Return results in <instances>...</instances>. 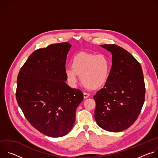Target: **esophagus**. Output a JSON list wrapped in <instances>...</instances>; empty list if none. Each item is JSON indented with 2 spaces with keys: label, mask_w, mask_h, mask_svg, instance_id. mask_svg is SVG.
Listing matches in <instances>:
<instances>
[{
  "label": "esophagus",
  "mask_w": 158,
  "mask_h": 158,
  "mask_svg": "<svg viewBox=\"0 0 158 158\" xmlns=\"http://www.w3.org/2000/svg\"><path fill=\"white\" fill-rule=\"evenodd\" d=\"M83 95H84V99H86V98H89V96H90V95H89V94L86 93H84Z\"/></svg>",
  "instance_id": "34e87169"
}]
</instances>
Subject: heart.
<instances>
[{"instance_id":"obj_1","label":"heart","mask_w":158,"mask_h":158,"mask_svg":"<svg viewBox=\"0 0 158 158\" xmlns=\"http://www.w3.org/2000/svg\"><path fill=\"white\" fill-rule=\"evenodd\" d=\"M112 62L104 54L80 52L71 60V67L65 71L69 83L74 86L81 76V82L90 89H98L106 85L109 77Z\"/></svg>"}]
</instances>
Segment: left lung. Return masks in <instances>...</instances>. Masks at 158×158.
<instances>
[{
    "mask_svg": "<svg viewBox=\"0 0 158 158\" xmlns=\"http://www.w3.org/2000/svg\"><path fill=\"white\" fill-rule=\"evenodd\" d=\"M110 52L112 67L107 82L94 99V118L109 132L129 127L138 118L145 99V84L140 64L129 52L115 44L100 45Z\"/></svg>",
    "mask_w": 158,
    "mask_h": 158,
    "instance_id": "obj_1",
    "label": "left lung"
}]
</instances>
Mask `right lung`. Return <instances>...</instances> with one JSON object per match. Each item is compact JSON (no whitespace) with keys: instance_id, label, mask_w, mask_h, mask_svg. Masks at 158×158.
Listing matches in <instances>:
<instances>
[{"instance_id":"right-lung-1","label":"right lung","mask_w":158,"mask_h":158,"mask_svg":"<svg viewBox=\"0 0 158 158\" xmlns=\"http://www.w3.org/2000/svg\"><path fill=\"white\" fill-rule=\"evenodd\" d=\"M71 44H55L35 51L17 79V103L31 124L48 136H65L73 127L83 93L65 81V65Z\"/></svg>"}]
</instances>
